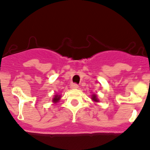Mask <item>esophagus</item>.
I'll list each match as a JSON object with an SVG mask.
<instances>
[{
    "mask_svg": "<svg viewBox=\"0 0 150 150\" xmlns=\"http://www.w3.org/2000/svg\"><path fill=\"white\" fill-rule=\"evenodd\" d=\"M71 87H72V89H78V85L77 84V83H72V84L71 85Z\"/></svg>",
    "mask_w": 150,
    "mask_h": 150,
    "instance_id": "esophagus-1",
    "label": "esophagus"
}]
</instances>
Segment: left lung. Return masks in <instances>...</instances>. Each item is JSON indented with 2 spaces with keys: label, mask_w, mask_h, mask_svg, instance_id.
<instances>
[{
  "label": "left lung",
  "mask_w": 150,
  "mask_h": 150,
  "mask_svg": "<svg viewBox=\"0 0 150 150\" xmlns=\"http://www.w3.org/2000/svg\"><path fill=\"white\" fill-rule=\"evenodd\" d=\"M92 100L94 101L95 102H98V99L97 98V96L95 95V94H93V95H92Z\"/></svg>",
  "instance_id": "obj_1"
}]
</instances>
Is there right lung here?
Returning a JSON list of instances; mask_svg holds the SVG:
<instances>
[{
  "label": "right lung",
  "mask_w": 150,
  "mask_h": 150,
  "mask_svg": "<svg viewBox=\"0 0 150 150\" xmlns=\"http://www.w3.org/2000/svg\"><path fill=\"white\" fill-rule=\"evenodd\" d=\"M60 98H61V96H60V95H55L54 97L53 98V99H52V102H53L54 103H57V102H59Z\"/></svg>",
  "instance_id": "add662e5"
}]
</instances>
